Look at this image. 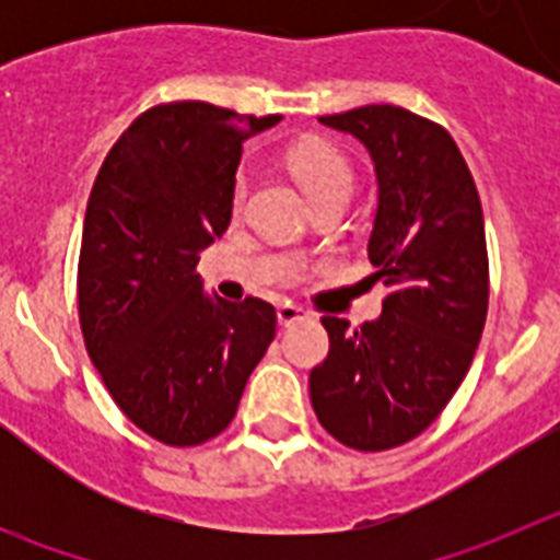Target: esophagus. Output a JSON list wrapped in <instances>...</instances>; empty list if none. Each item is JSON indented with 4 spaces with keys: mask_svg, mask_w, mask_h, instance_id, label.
<instances>
[{
    "mask_svg": "<svg viewBox=\"0 0 560 560\" xmlns=\"http://www.w3.org/2000/svg\"><path fill=\"white\" fill-rule=\"evenodd\" d=\"M305 311L300 308V305L296 303H280L277 305V323L280 325H285V328H289V325H294V323H300V319H305Z\"/></svg>",
    "mask_w": 560,
    "mask_h": 560,
    "instance_id": "1",
    "label": "esophagus"
}]
</instances>
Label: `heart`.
Returning <instances> with one entry per match:
<instances>
[{"mask_svg":"<svg viewBox=\"0 0 560 560\" xmlns=\"http://www.w3.org/2000/svg\"><path fill=\"white\" fill-rule=\"evenodd\" d=\"M289 167L314 205L325 199H345L350 187H353V167H350L348 156L330 142L308 140L303 145H296L289 153ZM244 199L246 179L241 176L235 182V190H232V207L241 210Z\"/></svg>","mask_w":560,"mask_h":560,"instance_id":"b5f03b06","label":"heart"}]
</instances>
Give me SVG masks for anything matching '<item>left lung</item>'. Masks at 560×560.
I'll use <instances>...</instances> for the list:
<instances>
[{
    "mask_svg": "<svg viewBox=\"0 0 560 560\" xmlns=\"http://www.w3.org/2000/svg\"><path fill=\"white\" fill-rule=\"evenodd\" d=\"M319 122L353 133L373 156L368 257L389 294L361 328L323 316L330 350L311 370V404L341 446L387 452L427 432L471 368L491 294L482 205L440 122L389 103Z\"/></svg>",
    "mask_w": 560,
    "mask_h": 560,
    "instance_id": "8db88e82",
    "label": "left lung"
}]
</instances>
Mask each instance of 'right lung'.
Instances as JSON below:
<instances>
[{
    "instance_id": "obj_1",
    "label": "right lung",
    "mask_w": 560,
    "mask_h": 560,
    "mask_svg": "<svg viewBox=\"0 0 560 560\" xmlns=\"http://www.w3.org/2000/svg\"><path fill=\"white\" fill-rule=\"evenodd\" d=\"M277 120L160 103L120 133L89 196L78 260L86 353L120 412L165 446L219 438L275 339L266 300H210L196 266L230 226L244 142Z\"/></svg>"
}]
</instances>
